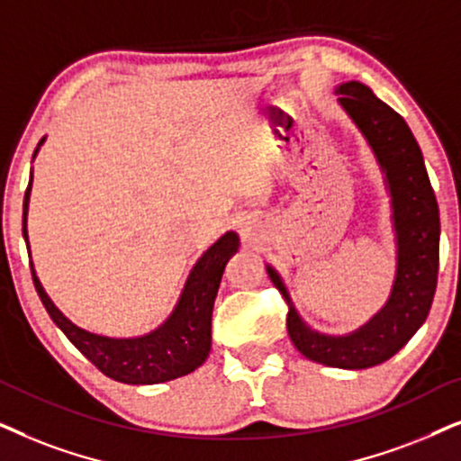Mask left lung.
Returning <instances> with one entry per match:
<instances>
[{"label":"left lung","mask_w":461,"mask_h":461,"mask_svg":"<svg viewBox=\"0 0 461 461\" xmlns=\"http://www.w3.org/2000/svg\"><path fill=\"white\" fill-rule=\"evenodd\" d=\"M337 95L341 107L369 140L390 185L398 242L392 294L384 310L365 327L346 337H330L305 327L280 276L269 266L267 274L285 294L288 337L305 358L337 369H369L392 358L430 312L438 278V204L421 149L407 122L360 82L341 84Z\"/></svg>","instance_id":"8db88e82"}]
</instances>
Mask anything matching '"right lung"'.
<instances>
[{"label": "right lung", "instance_id": "1", "mask_svg": "<svg viewBox=\"0 0 461 461\" xmlns=\"http://www.w3.org/2000/svg\"><path fill=\"white\" fill-rule=\"evenodd\" d=\"M44 143L40 140L35 153ZM33 153V158H35ZM33 179V175H31ZM31 181L24 192L23 204V236L27 240V208H29ZM238 250V236L234 231H227L221 236L204 255L195 263L192 274L183 288L179 303L167 322L149 335L134 337V339H112L88 333L79 329L71 321L60 314L59 308L48 297L44 286L35 276L33 263H31V276H33L35 291H38L41 303L54 324L63 330L73 346L82 352L98 371L107 377L122 384L145 385L162 384L170 379L183 377L187 373L198 369L211 352V321L212 305L217 297L221 276H223L225 263Z\"/></svg>", "mask_w": 461, "mask_h": 461}]
</instances>
